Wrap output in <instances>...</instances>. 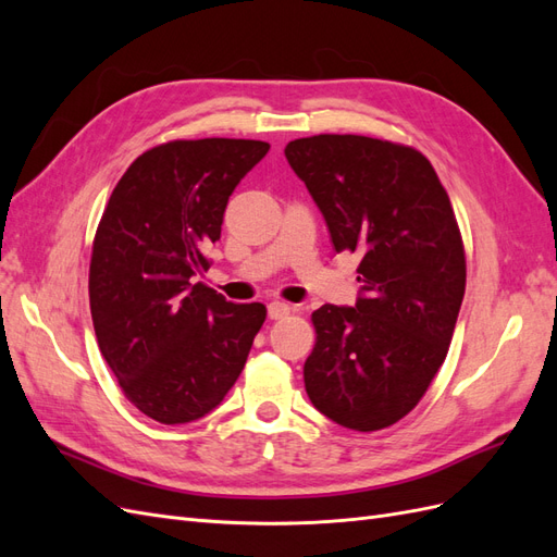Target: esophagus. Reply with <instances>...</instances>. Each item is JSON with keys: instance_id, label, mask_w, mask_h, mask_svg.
<instances>
[{"instance_id": "esophagus-1", "label": "esophagus", "mask_w": 557, "mask_h": 557, "mask_svg": "<svg viewBox=\"0 0 557 557\" xmlns=\"http://www.w3.org/2000/svg\"><path fill=\"white\" fill-rule=\"evenodd\" d=\"M267 311H269V318H274V320H278V318H285V315H290V311H293V307L290 305H285V301H269V307H267Z\"/></svg>"}]
</instances>
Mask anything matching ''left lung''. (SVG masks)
I'll use <instances>...</instances> for the list:
<instances>
[{"mask_svg": "<svg viewBox=\"0 0 557 557\" xmlns=\"http://www.w3.org/2000/svg\"><path fill=\"white\" fill-rule=\"evenodd\" d=\"M336 252H360L356 307L313 311L305 362L313 407L358 432L395 425L446 360L467 262L450 199L420 150L360 134L285 146Z\"/></svg>", "mask_w": 557, "mask_h": 557, "instance_id": "8db88e82", "label": "left lung"}]
</instances>
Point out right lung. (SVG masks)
<instances>
[{
	"label": "right lung",
	"instance_id": "add662e5",
	"mask_svg": "<svg viewBox=\"0 0 557 557\" xmlns=\"http://www.w3.org/2000/svg\"><path fill=\"white\" fill-rule=\"evenodd\" d=\"M269 150L252 139H176L146 150L113 188L90 258L99 350L125 397L162 425L213 411L239 379L267 307L205 283L237 183Z\"/></svg>",
	"mask_w": 557,
	"mask_h": 557
}]
</instances>
